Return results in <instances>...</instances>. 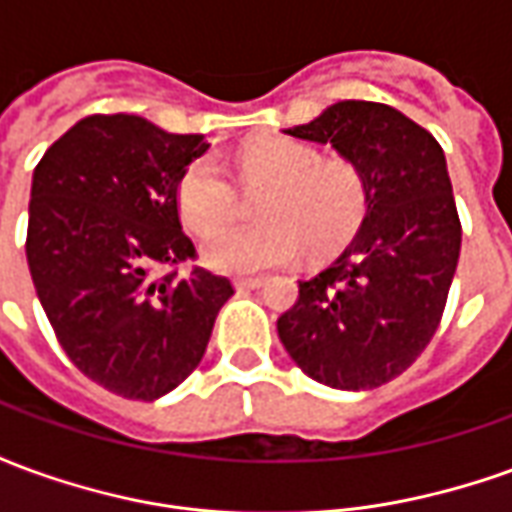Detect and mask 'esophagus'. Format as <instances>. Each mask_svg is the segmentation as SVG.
<instances>
[{
    "mask_svg": "<svg viewBox=\"0 0 512 512\" xmlns=\"http://www.w3.org/2000/svg\"><path fill=\"white\" fill-rule=\"evenodd\" d=\"M263 282H266L263 277H238V279H235V288H238V290H255V288H260Z\"/></svg>",
    "mask_w": 512,
    "mask_h": 512,
    "instance_id": "1",
    "label": "esophagus"
}]
</instances>
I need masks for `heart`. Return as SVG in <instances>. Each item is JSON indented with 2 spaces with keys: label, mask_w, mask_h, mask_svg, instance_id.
<instances>
[{
  "label": "heart",
  "mask_w": 512,
  "mask_h": 512,
  "mask_svg": "<svg viewBox=\"0 0 512 512\" xmlns=\"http://www.w3.org/2000/svg\"><path fill=\"white\" fill-rule=\"evenodd\" d=\"M246 186H271L257 205L255 227L213 235L205 260L227 274L285 266L304 246L326 255L345 244L365 216V180L345 158L321 156L290 139H257L238 153ZM178 208L194 233L211 235L233 222L238 189L211 156L194 158L178 183Z\"/></svg>",
  "instance_id": "1"
}]
</instances>
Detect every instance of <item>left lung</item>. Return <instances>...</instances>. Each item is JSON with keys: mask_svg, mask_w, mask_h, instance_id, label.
I'll list each match as a JSON object with an SVG mask.
<instances>
[{"mask_svg": "<svg viewBox=\"0 0 512 512\" xmlns=\"http://www.w3.org/2000/svg\"><path fill=\"white\" fill-rule=\"evenodd\" d=\"M285 134L332 145L365 180V222L343 255L299 282L279 315L290 359L334 389H376L417 362L439 329L461 219L444 150L386 104L340 101Z\"/></svg>", "mask_w": 512, "mask_h": 512, "instance_id": "8db88e82", "label": "left lung"}]
</instances>
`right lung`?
I'll use <instances>...</instances> for the list:
<instances>
[{"label":"right lung","mask_w":512,"mask_h":512,"mask_svg":"<svg viewBox=\"0 0 512 512\" xmlns=\"http://www.w3.org/2000/svg\"><path fill=\"white\" fill-rule=\"evenodd\" d=\"M136 115L79 120L32 175L27 263L62 351L128 400H156L200 365L233 282L194 266L178 183L208 150Z\"/></svg>","instance_id":"obj_1"}]
</instances>
